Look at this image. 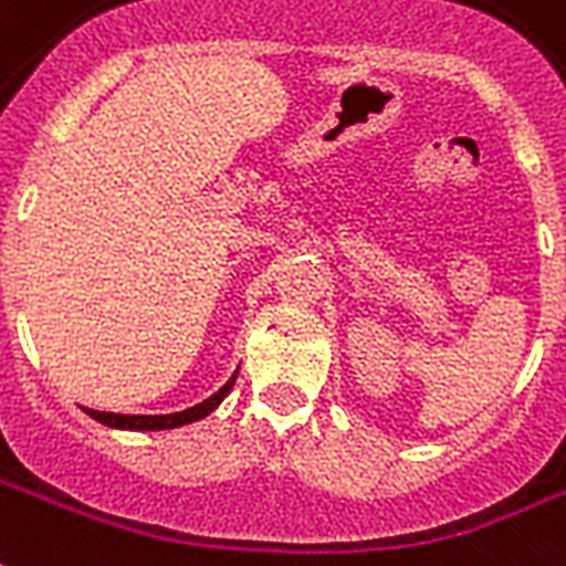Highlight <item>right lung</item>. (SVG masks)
<instances>
[{"instance_id": "obj_1", "label": "right lung", "mask_w": 566, "mask_h": 566, "mask_svg": "<svg viewBox=\"0 0 566 566\" xmlns=\"http://www.w3.org/2000/svg\"><path fill=\"white\" fill-rule=\"evenodd\" d=\"M233 380H237V371L230 375V380L219 392H212L209 399H203L195 408H186V411L177 413H111V411H92V408H83V411L90 413L92 420H98L102 426H111V429H132V432H161V429H179V426H188V422H198L203 417L219 408L224 396L233 387Z\"/></svg>"}]
</instances>
